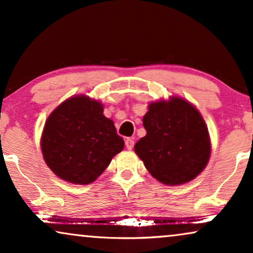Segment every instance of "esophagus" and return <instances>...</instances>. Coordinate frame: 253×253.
<instances>
[{"label":"esophagus","mask_w":253,"mask_h":253,"mask_svg":"<svg viewBox=\"0 0 253 253\" xmlns=\"http://www.w3.org/2000/svg\"><path fill=\"white\" fill-rule=\"evenodd\" d=\"M126 146L127 150H132L134 146V140L132 139V138H127V139L126 140Z\"/></svg>","instance_id":"1"}]
</instances>
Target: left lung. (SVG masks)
Masks as SVG:
<instances>
[{
    "mask_svg": "<svg viewBox=\"0 0 253 253\" xmlns=\"http://www.w3.org/2000/svg\"><path fill=\"white\" fill-rule=\"evenodd\" d=\"M146 136L134 145L151 175L168 185L191 181L209 162L211 143L202 115L185 100L172 98L148 106Z\"/></svg>",
    "mask_w": 253,
    "mask_h": 253,
    "instance_id": "1",
    "label": "left lung"
}]
</instances>
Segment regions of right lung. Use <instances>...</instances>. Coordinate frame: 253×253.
Wrapping results in <instances>:
<instances>
[{
	"instance_id": "obj_1",
	"label": "right lung",
	"mask_w": 253,
	"mask_h": 253,
	"mask_svg": "<svg viewBox=\"0 0 253 253\" xmlns=\"http://www.w3.org/2000/svg\"><path fill=\"white\" fill-rule=\"evenodd\" d=\"M102 113L101 103L83 95L64 101L48 117L41 150L48 167L58 177L88 184L123 150V138Z\"/></svg>"
}]
</instances>
